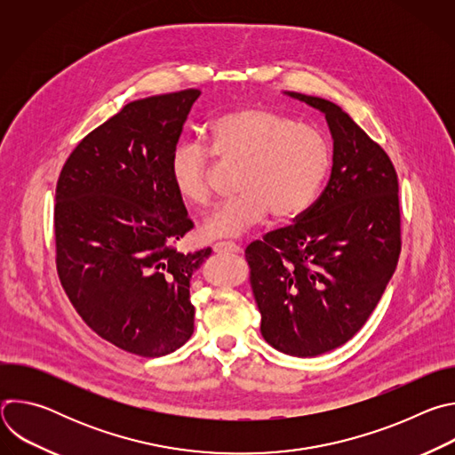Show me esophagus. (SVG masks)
Wrapping results in <instances>:
<instances>
[{
  "mask_svg": "<svg viewBox=\"0 0 455 455\" xmlns=\"http://www.w3.org/2000/svg\"><path fill=\"white\" fill-rule=\"evenodd\" d=\"M212 248L216 253H237L239 251V246L232 241H218V243H214Z\"/></svg>",
  "mask_w": 455,
  "mask_h": 455,
  "instance_id": "34e87169",
  "label": "esophagus"
}]
</instances>
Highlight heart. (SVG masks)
I'll use <instances>...</instances> for the list:
<instances>
[{"label":"heart","mask_w":455,"mask_h":455,"mask_svg":"<svg viewBox=\"0 0 455 455\" xmlns=\"http://www.w3.org/2000/svg\"><path fill=\"white\" fill-rule=\"evenodd\" d=\"M214 156L241 165L235 198L209 214L202 232L209 239L237 237L261 223L295 220L315 202L331 167V149L318 129L265 106H246L218 116L209 127V148L180 142L169 160L178 196L205 207L212 202Z\"/></svg>","instance_id":"1"}]
</instances>
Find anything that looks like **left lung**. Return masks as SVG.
<instances>
[{
	"label": "left lung",
	"instance_id": "obj_1",
	"mask_svg": "<svg viewBox=\"0 0 455 455\" xmlns=\"http://www.w3.org/2000/svg\"><path fill=\"white\" fill-rule=\"evenodd\" d=\"M288 95L326 115L331 176L293 225L250 243L244 257L265 340L306 358L337 349L367 322L398 265L402 214L388 155L340 106Z\"/></svg>",
	"mask_w": 455,
	"mask_h": 455
}]
</instances>
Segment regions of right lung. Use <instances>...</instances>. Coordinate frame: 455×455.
I'll return each mask as SVG.
<instances>
[{"instance_id":"obj_1","label":"right lung","mask_w":455,"mask_h":455,"mask_svg":"<svg viewBox=\"0 0 455 455\" xmlns=\"http://www.w3.org/2000/svg\"><path fill=\"white\" fill-rule=\"evenodd\" d=\"M200 93L190 88L125 104L77 144L57 180L60 284L99 337L146 358L190 339V277L212 251L176 250L194 223L169 174Z\"/></svg>"}]
</instances>
